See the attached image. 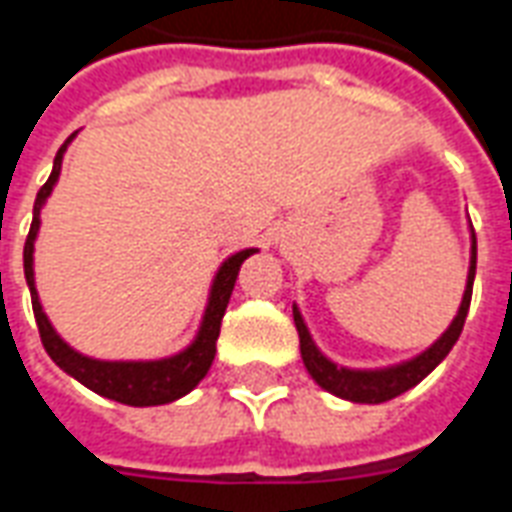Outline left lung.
<instances>
[{"instance_id":"left-lung-1","label":"left lung","mask_w":512,"mask_h":512,"mask_svg":"<svg viewBox=\"0 0 512 512\" xmlns=\"http://www.w3.org/2000/svg\"><path fill=\"white\" fill-rule=\"evenodd\" d=\"M474 268H477V238L472 230V260H469V277H466V290H463L461 307L458 315L452 318L450 329L441 334L436 343L430 345L428 351H422L408 362L400 365L381 367V370H351V367H337L332 359L318 351V345L312 343L310 329L301 318L299 307L293 304V321H296V332H299V345H301V359L307 373L315 378V384L323 386L326 392L351 400V403H384L392 397L403 395L406 389L417 386L422 378L428 376L433 367L439 365L444 356L450 354L452 345L458 343V337L463 332V323H466V312H469V301H472V285H474Z\"/></svg>"}]
</instances>
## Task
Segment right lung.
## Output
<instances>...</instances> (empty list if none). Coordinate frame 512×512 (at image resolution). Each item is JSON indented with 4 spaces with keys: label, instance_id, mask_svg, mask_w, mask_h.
Masks as SVG:
<instances>
[{
    "label": "right lung",
    "instance_id": "right-lung-1",
    "mask_svg": "<svg viewBox=\"0 0 512 512\" xmlns=\"http://www.w3.org/2000/svg\"><path fill=\"white\" fill-rule=\"evenodd\" d=\"M73 136L76 134L68 136L65 145L57 150L49 180L40 186L38 197H35L32 227H29L27 244H24V277H27L29 293H32V310H35V321H38L40 340H43L46 354L54 359V365L62 367L68 376L76 378L87 389H93L95 395L109 397V400H117V403H126V406H164V403H172L178 397L189 395L191 389L205 378V373L211 370L224 310H227L230 296H233L241 263L249 255H255L257 249H241V252L230 255L219 266L216 277H213L208 307H205V315H202L200 332L191 340L189 348H183L180 354L167 356V359H153V362H104V359H93V356H84L79 351H73L71 345L54 332V326H51L46 312L40 307L38 290H35V268H32V252H35V238H38L40 211H43V202L49 200L51 189H54V183L60 178L62 156H65V150L71 145Z\"/></svg>",
    "mask_w": 512,
    "mask_h": 512
}]
</instances>
